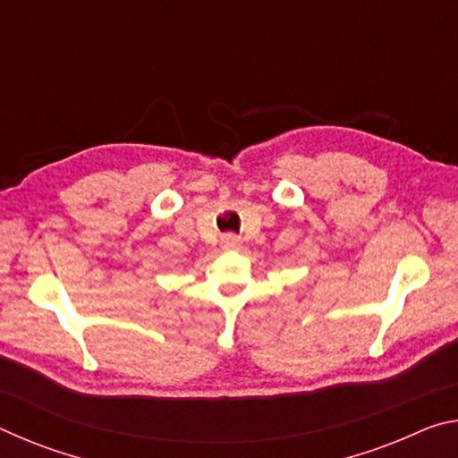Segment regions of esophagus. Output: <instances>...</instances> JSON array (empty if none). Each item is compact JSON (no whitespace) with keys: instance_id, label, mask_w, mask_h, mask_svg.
Masks as SVG:
<instances>
[{"instance_id":"1","label":"esophagus","mask_w":458,"mask_h":458,"mask_svg":"<svg viewBox=\"0 0 458 458\" xmlns=\"http://www.w3.org/2000/svg\"><path fill=\"white\" fill-rule=\"evenodd\" d=\"M222 246L226 248V250H232V248H238L240 246V240L234 234H226L222 240Z\"/></svg>"}]
</instances>
